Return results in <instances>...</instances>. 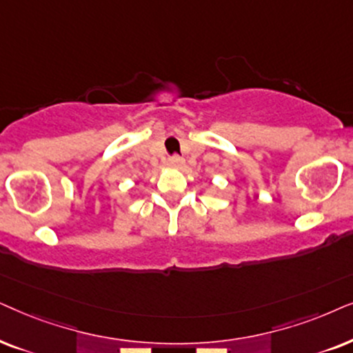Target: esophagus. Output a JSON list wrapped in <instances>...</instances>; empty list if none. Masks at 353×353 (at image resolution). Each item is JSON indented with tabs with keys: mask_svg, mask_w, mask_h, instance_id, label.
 I'll return each instance as SVG.
<instances>
[{
	"mask_svg": "<svg viewBox=\"0 0 353 353\" xmlns=\"http://www.w3.org/2000/svg\"><path fill=\"white\" fill-rule=\"evenodd\" d=\"M182 164H184V159H182L181 157H177V154H174V157L168 159V166L169 168H181Z\"/></svg>",
	"mask_w": 353,
	"mask_h": 353,
	"instance_id": "1",
	"label": "esophagus"
}]
</instances>
